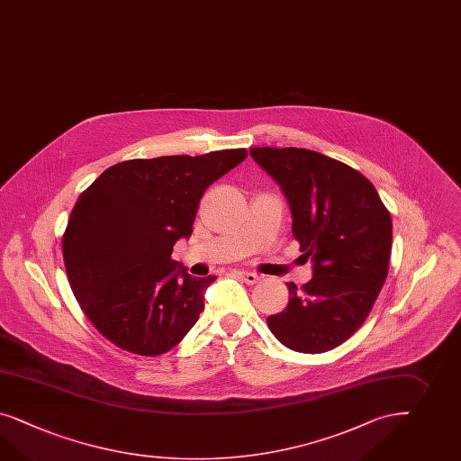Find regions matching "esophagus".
Wrapping results in <instances>:
<instances>
[{"mask_svg":"<svg viewBox=\"0 0 461 461\" xmlns=\"http://www.w3.org/2000/svg\"><path fill=\"white\" fill-rule=\"evenodd\" d=\"M238 275L245 280V284H249V285H253V284H257L258 280H260V276L257 274H253V272H245V270H241V272H238Z\"/></svg>","mask_w":461,"mask_h":461,"instance_id":"1","label":"esophagus"}]
</instances>
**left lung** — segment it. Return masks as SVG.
<instances>
[{"instance_id":"left-lung-1","label":"left lung","mask_w":461,"mask_h":461,"mask_svg":"<svg viewBox=\"0 0 461 461\" xmlns=\"http://www.w3.org/2000/svg\"><path fill=\"white\" fill-rule=\"evenodd\" d=\"M282 186L294 237L313 262V278L288 286V305L267 319L285 348L321 354L340 346L373 311L384 285L393 220L373 183L344 162L299 148H251Z\"/></svg>"}]
</instances>
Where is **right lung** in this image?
<instances>
[{
  "label": "right lung",
  "instance_id": "1",
  "mask_svg": "<svg viewBox=\"0 0 461 461\" xmlns=\"http://www.w3.org/2000/svg\"><path fill=\"white\" fill-rule=\"evenodd\" d=\"M249 156L131 159L78 196L62 237L67 278L80 309L117 348L154 357L177 346L204 309L216 276L194 278L171 258L187 238L206 187Z\"/></svg>",
  "mask_w": 461,
  "mask_h": 461
}]
</instances>
